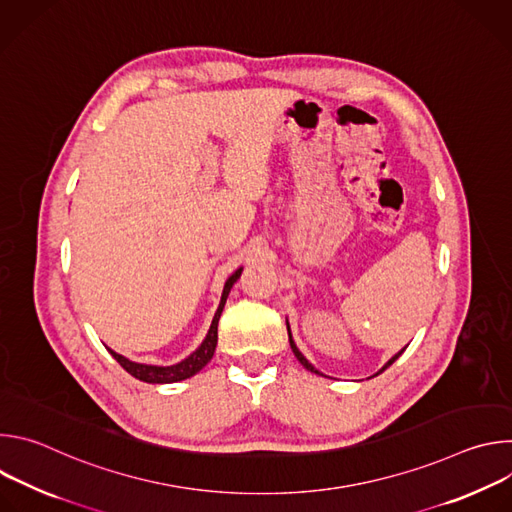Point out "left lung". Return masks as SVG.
I'll return each instance as SVG.
<instances>
[{"label": "left lung", "mask_w": 512, "mask_h": 512, "mask_svg": "<svg viewBox=\"0 0 512 512\" xmlns=\"http://www.w3.org/2000/svg\"><path fill=\"white\" fill-rule=\"evenodd\" d=\"M287 332H289V326H287ZM289 346H291V350H294V354H296V358H298V360H300V362H302V364H304V367H306V369H308V371H312V373H318V371H316V369H314V364H312V362H308V358H306V356H304V354H302V352H300V350H298V346H296V342H294V340H291V334H289ZM403 350H405V348H403ZM403 350H401V352H397V354H395V356H393V358H391V360H389V362H387V364H385V367H383V371H385V369H389V367H391V364H393V362H395V360H397V358H399V356H401V354H403ZM318 375H322V373H318Z\"/></svg>", "instance_id": "8db88e82"}]
</instances>
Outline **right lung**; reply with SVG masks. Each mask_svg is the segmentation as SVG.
Masks as SVG:
<instances>
[{"label":"right lung","instance_id":"add662e5","mask_svg":"<svg viewBox=\"0 0 512 512\" xmlns=\"http://www.w3.org/2000/svg\"><path fill=\"white\" fill-rule=\"evenodd\" d=\"M241 271L243 269H237L225 283V289H223V298H221V304H218V310L212 318V324H210V330L204 338V342L198 346V350H194L188 358H184L182 362L174 364V367H154V364H139V362H131L127 360L125 356L109 350L113 354V358L121 364V367L135 379L143 381V383H176V381H184L192 375H196L200 369H204L206 364L210 362L212 354H214V348H216V342H218V320H221V314H223V308H225V302H227V296L231 287L235 285V281L241 277Z\"/></svg>","mask_w":512,"mask_h":512}]
</instances>
